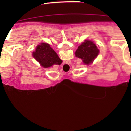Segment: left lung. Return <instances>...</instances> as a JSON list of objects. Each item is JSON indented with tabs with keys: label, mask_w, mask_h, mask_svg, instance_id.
Listing matches in <instances>:
<instances>
[{
	"label": "left lung",
	"mask_w": 131,
	"mask_h": 131,
	"mask_svg": "<svg viewBox=\"0 0 131 131\" xmlns=\"http://www.w3.org/2000/svg\"><path fill=\"white\" fill-rule=\"evenodd\" d=\"M98 53L99 50L95 44L91 40H86L78 47L75 52V56L82 59L84 64L89 65L93 62Z\"/></svg>",
	"instance_id": "obj_1"
}]
</instances>
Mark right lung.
<instances>
[{
    "mask_svg": "<svg viewBox=\"0 0 131 131\" xmlns=\"http://www.w3.org/2000/svg\"><path fill=\"white\" fill-rule=\"evenodd\" d=\"M33 57L45 68H50L53 65H60L62 61L48 44L41 43L38 45L33 53Z\"/></svg>",
    "mask_w": 131,
    "mask_h": 131,
    "instance_id": "add662e5",
    "label": "right lung"
}]
</instances>
